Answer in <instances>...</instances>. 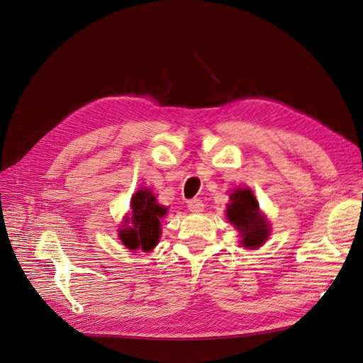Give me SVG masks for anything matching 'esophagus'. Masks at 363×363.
<instances>
[{
  "label": "esophagus",
  "instance_id": "obj_1",
  "mask_svg": "<svg viewBox=\"0 0 363 363\" xmlns=\"http://www.w3.org/2000/svg\"><path fill=\"white\" fill-rule=\"evenodd\" d=\"M203 208H204V204H203V201L199 200V199H194V200H189V201H188V211H189V212L200 213V212H203Z\"/></svg>",
  "mask_w": 363,
  "mask_h": 363
}]
</instances>
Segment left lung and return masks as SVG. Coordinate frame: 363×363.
I'll use <instances>...</instances> for the list:
<instances>
[{
	"mask_svg": "<svg viewBox=\"0 0 363 363\" xmlns=\"http://www.w3.org/2000/svg\"><path fill=\"white\" fill-rule=\"evenodd\" d=\"M226 218L233 223L240 235L241 245L249 250L260 247L269 237L271 228L259 211V203L250 188H237L230 196Z\"/></svg>",
	"mask_w": 363,
	"mask_h": 363,
	"instance_id": "left-lung-1",
	"label": "left lung"
}]
</instances>
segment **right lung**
Here are the masks:
<instances>
[{
  "label": "right lung",
  "mask_w": 363,
  "mask_h": 363,
  "mask_svg": "<svg viewBox=\"0 0 363 363\" xmlns=\"http://www.w3.org/2000/svg\"><path fill=\"white\" fill-rule=\"evenodd\" d=\"M167 207L160 206L150 188H141L130 199V216L119 230V238L129 250L151 252L160 240V219Z\"/></svg>",
  "instance_id": "right-lung-1"
}]
</instances>
